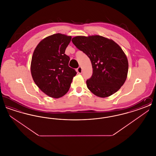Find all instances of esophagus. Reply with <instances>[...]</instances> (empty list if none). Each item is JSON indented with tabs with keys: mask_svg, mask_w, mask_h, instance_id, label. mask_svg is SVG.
<instances>
[{
	"mask_svg": "<svg viewBox=\"0 0 156 156\" xmlns=\"http://www.w3.org/2000/svg\"><path fill=\"white\" fill-rule=\"evenodd\" d=\"M77 72L79 74H81L82 72V69L81 67H79L77 68Z\"/></svg>",
	"mask_w": 156,
	"mask_h": 156,
	"instance_id": "obj_1",
	"label": "esophagus"
}]
</instances>
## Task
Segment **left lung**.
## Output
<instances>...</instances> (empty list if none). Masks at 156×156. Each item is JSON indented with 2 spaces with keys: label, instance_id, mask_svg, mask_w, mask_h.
Masks as SVG:
<instances>
[{
  "label": "left lung",
  "instance_id": "left-lung-1",
  "mask_svg": "<svg viewBox=\"0 0 156 156\" xmlns=\"http://www.w3.org/2000/svg\"><path fill=\"white\" fill-rule=\"evenodd\" d=\"M72 41L91 61L93 73L86 82L89 90L101 98L116 92L128 73V60L122 48L112 39L98 35L78 36Z\"/></svg>",
  "mask_w": 156,
  "mask_h": 156
}]
</instances>
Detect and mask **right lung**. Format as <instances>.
<instances>
[{
  "instance_id": "obj_1",
  "label": "right lung",
  "mask_w": 156,
  "mask_h": 156,
  "mask_svg": "<svg viewBox=\"0 0 156 156\" xmlns=\"http://www.w3.org/2000/svg\"><path fill=\"white\" fill-rule=\"evenodd\" d=\"M71 38L54 34L43 39L34 50L31 76L38 88L48 97L59 98L66 95L76 74L68 66L69 57L65 54Z\"/></svg>"
}]
</instances>
